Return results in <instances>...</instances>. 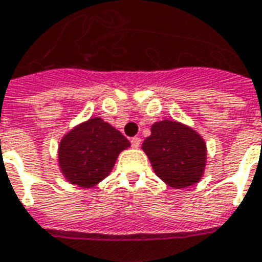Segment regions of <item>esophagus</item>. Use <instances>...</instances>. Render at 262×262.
Returning a JSON list of instances; mask_svg holds the SVG:
<instances>
[{
    "instance_id": "1",
    "label": "esophagus",
    "mask_w": 262,
    "mask_h": 262,
    "mask_svg": "<svg viewBox=\"0 0 262 262\" xmlns=\"http://www.w3.org/2000/svg\"><path fill=\"white\" fill-rule=\"evenodd\" d=\"M132 147H135V148H137V147H140V143H141V139L140 137H132Z\"/></svg>"
}]
</instances>
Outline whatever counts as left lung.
<instances>
[{
  "mask_svg": "<svg viewBox=\"0 0 262 262\" xmlns=\"http://www.w3.org/2000/svg\"><path fill=\"white\" fill-rule=\"evenodd\" d=\"M143 150L158 178L170 187L185 189L197 183L203 175L207 156L204 140L179 122H156Z\"/></svg>",
  "mask_w": 262,
  "mask_h": 262,
  "instance_id": "left-lung-1",
  "label": "left lung"
}]
</instances>
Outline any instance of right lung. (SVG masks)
<instances>
[{"instance_id": "obj_1", "label": "right lung", "mask_w": 262, "mask_h": 262, "mask_svg": "<svg viewBox=\"0 0 262 262\" xmlns=\"http://www.w3.org/2000/svg\"><path fill=\"white\" fill-rule=\"evenodd\" d=\"M129 140L101 118H92L69 132L59 144V166L71 183L93 187L105 179Z\"/></svg>"}]
</instances>
